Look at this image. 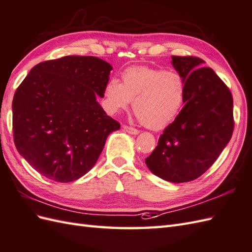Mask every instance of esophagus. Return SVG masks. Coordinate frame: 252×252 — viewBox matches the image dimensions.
Segmentation results:
<instances>
[{"label":"esophagus","instance_id":"obj_1","mask_svg":"<svg viewBox=\"0 0 252 252\" xmlns=\"http://www.w3.org/2000/svg\"><path fill=\"white\" fill-rule=\"evenodd\" d=\"M123 128H124V129L127 131V132H129V133H131V134H138L140 131L137 129V128H133V127H130V126H127V125H124L123 126Z\"/></svg>","mask_w":252,"mask_h":252}]
</instances>
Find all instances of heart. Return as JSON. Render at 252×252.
Masks as SVG:
<instances>
[{
	"label": "heart",
	"mask_w": 252,
	"mask_h": 252,
	"mask_svg": "<svg viewBox=\"0 0 252 252\" xmlns=\"http://www.w3.org/2000/svg\"><path fill=\"white\" fill-rule=\"evenodd\" d=\"M187 94L186 81L179 72L149 66H133L122 73V83L112 78L107 82L103 97L111 113L131 105L144 126L161 129L180 114Z\"/></svg>",
	"instance_id": "obj_1"
}]
</instances>
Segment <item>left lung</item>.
I'll return each instance as SVG.
<instances>
[{"label": "left lung", "mask_w": 252, "mask_h": 252, "mask_svg": "<svg viewBox=\"0 0 252 252\" xmlns=\"http://www.w3.org/2000/svg\"><path fill=\"white\" fill-rule=\"evenodd\" d=\"M204 61L172 57L185 79V106L159 137L145 163L153 173L172 183L198 179L211 168L229 143L234 129L231 91Z\"/></svg>", "instance_id": "left-lung-1"}]
</instances>
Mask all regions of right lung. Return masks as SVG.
I'll return each instance as SVG.
<instances>
[{
    "label": "right lung",
    "mask_w": 252,
    "mask_h": 252,
    "mask_svg": "<svg viewBox=\"0 0 252 252\" xmlns=\"http://www.w3.org/2000/svg\"><path fill=\"white\" fill-rule=\"evenodd\" d=\"M111 70L101 59L68 55L34 66L18 87L14 142L38 173L68 183L94 167L108 136L121 127L96 100Z\"/></svg>",
    "instance_id": "1"
}]
</instances>
